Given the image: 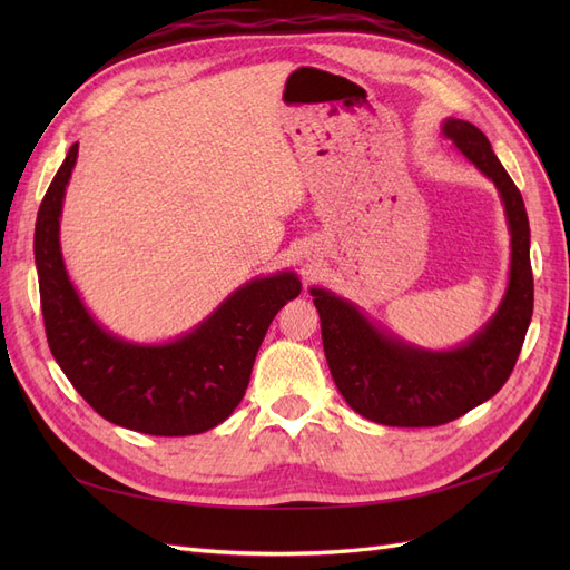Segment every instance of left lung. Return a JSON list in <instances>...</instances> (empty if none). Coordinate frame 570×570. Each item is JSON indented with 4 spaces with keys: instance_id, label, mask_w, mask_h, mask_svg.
<instances>
[{
    "instance_id": "1",
    "label": "left lung",
    "mask_w": 570,
    "mask_h": 570,
    "mask_svg": "<svg viewBox=\"0 0 570 570\" xmlns=\"http://www.w3.org/2000/svg\"><path fill=\"white\" fill-rule=\"evenodd\" d=\"M442 135L499 189L511 233L509 285L494 316L454 350H423L385 331L356 304L312 287L333 381L356 413L394 428L450 423L488 402L515 366L532 318L530 226L525 204L485 135L446 118Z\"/></svg>"
}]
</instances>
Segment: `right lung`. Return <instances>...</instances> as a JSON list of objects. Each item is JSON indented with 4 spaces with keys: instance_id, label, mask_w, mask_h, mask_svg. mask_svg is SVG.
<instances>
[{
    "instance_id": "1",
    "label": "right lung",
    "mask_w": 570,
    "mask_h": 570,
    "mask_svg": "<svg viewBox=\"0 0 570 570\" xmlns=\"http://www.w3.org/2000/svg\"><path fill=\"white\" fill-rule=\"evenodd\" d=\"M78 159L68 149L36 220V264L49 350L101 419L145 435L183 438L212 430L243 402L271 321L302 292L292 271L237 287L193 331L161 344L109 333L85 308L63 264L59 220Z\"/></svg>"
}]
</instances>
